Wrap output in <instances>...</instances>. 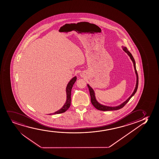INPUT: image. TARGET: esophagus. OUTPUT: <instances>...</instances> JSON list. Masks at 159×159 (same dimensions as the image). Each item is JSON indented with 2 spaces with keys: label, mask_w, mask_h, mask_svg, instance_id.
I'll return each instance as SVG.
<instances>
[{
  "label": "esophagus",
  "mask_w": 159,
  "mask_h": 159,
  "mask_svg": "<svg viewBox=\"0 0 159 159\" xmlns=\"http://www.w3.org/2000/svg\"><path fill=\"white\" fill-rule=\"evenodd\" d=\"M85 72H81L80 73V76L81 77H83L85 76Z\"/></svg>",
  "instance_id": "obj_1"
}]
</instances>
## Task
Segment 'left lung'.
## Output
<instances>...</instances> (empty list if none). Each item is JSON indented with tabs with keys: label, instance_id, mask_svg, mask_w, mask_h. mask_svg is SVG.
<instances>
[{
	"label": "left lung",
	"instance_id": "left-lung-1",
	"mask_svg": "<svg viewBox=\"0 0 159 159\" xmlns=\"http://www.w3.org/2000/svg\"><path fill=\"white\" fill-rule=\"evenodd\" d=\"M123 50L125 51V52H126L127 54H128L129 57H130L131 60L132 61L133 64H134V68L135 72L137 75V83H136V86H135V88L134 92L131 95V96L129 97V98L127 99L126 101H125V102H123V104L120 105L119 106L116 107H107V106H105V105H102L99 104L97 101H96V99L95 97V93L94 91L93 90V89L91 88L89 85L88 84V87L89 90V92H90V95L91 97V103L93 104V107H95L96 109L98 110L103 111H113L117 110H119V109L123 108V107L125 106V105L126 104L127 102L129 101V99L132 98L133 96H134L135 93L137 92V89H138V83H139V78H138V72H137V69H136V66H135V62L134 59L132 55L131 54V52H129L128 49H127L126 47H123Z\"/></svg>",
	"mask_w": 159,
	"mask_h": 159
}]
</instances>
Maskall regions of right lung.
I'll return each instance as SVG.
<instances>
[{"label":"right lung","instance_id":"obj_1","mask_svg":"<svg viewBox=\"0 0 159 159\" xmlns=\"http://www.w3.org/2000/svg\"><path fill=\"white\" fill-rule=\"evenodd\" d=\"M76 77H74L68 83V84L67 86H66V102L64 104L63 107L60 110H59L57 111V112H55L53 113H52V114H59V113L65 112L69 108L71 104V89H72V87H73V85L75 83L76 81ZM49 115H52V114H49Z\"/></svg>","mask_w":159,"mask_h":159}]
</instances>
